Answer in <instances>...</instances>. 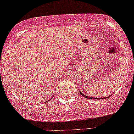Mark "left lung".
<instances>
[{
  "label": "left lung",
  "instance_id": "8db88e82",
  "mask_svg": "<svg viewBox=\"0 0 134 134\" xmlns=\"http://www.w3.org/2000/svg\"><path fill=\"white\" fill-rule=\"evenodd\" d=\"M80 93L82 94V97H85V98H90V99H97V100H98V99H104V98H107L108 97H109L110 96H111V94L110 96H109V97H103V98H102V97H101V98H94V97H88V96L85 95V94H83V93L81 92L80 91Z\"/></svg>",
  "mask_w": 134,
  "mask_h": 134
}]
</instances>
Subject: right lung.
Here are the masks:
<instances>
[{"label":"right lung","mask_w":134,"mask_h":134,"mask_svg":"<svg viewBox=\"0 0 134 134\" xmlns=\"http://www.w3.org/2000/svg\"><path fill=\"white\" fill-rule=\"evenodd\" d=\"M50 100H51V99H50Z\"/></svg>","instance_id":"obj_1"}]
</instances>
